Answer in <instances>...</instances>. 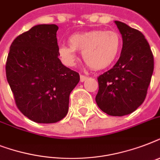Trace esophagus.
I'll return each mask as SVG.
<instances>
[{"instance_id":"34e87169","label":"esophagus","mask_w":160,"mask_h":160,"mask_svg":"<svg viewBox=\"0 0 160 160\" xmlns=\"http://www.w3.org/2000/svg\"><path fill=\"white\" fill-rule=\"evenodd\" d=\"M87 79H88L87 76H85V75H80V81H81V82H84V81L87 80Z\"/></svg>"}]
</instances>
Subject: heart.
Here are the masks:
<instances>
[{
  "instance_id": "b5f03b06",
  "label": "heart",
  "mask_w": 160,
  "mask_h": 160,
  "mask_svg": "<svg viewBox=\"0 0 160 160\" xmlns=\"http://www.w3.org/2000/svg\"><path fill=\"white\" fill-rule=\"evenodd\" d=\"M69 45L60 46L58 51L64 64L72 65L76 57L75 51H82L88 66L102 70L112 65L119 56L122 39L116 31L96 30L74 34L69 38Z\"/></svg>"
}]
</instances>
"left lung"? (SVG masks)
Wrapping results in <instances>:
<instances>
[{"instance_id": "8db88e82", "label": "left lung", "mask_w": 160, "mask_h": 160, "mask_svg": "<svg viewBox=\"0 0 160 160\" xmlns=\"http://www.w3.org/2000/svg\"><path fill=\"white\" fill-rule=\"evenodd\" d=\"M123 47L116 64L100 75L96 104L112 116L131 114L145 100L154 71V55L144 36L136 29L115 21Z\"/></svg>"}]
</instances>
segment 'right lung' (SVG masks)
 Instances as JSON below:
<instances>
[{
	"label": "right lung",
	"instance_id": "right-lung-1",
	"mask_svg": "<svg viewBox=\"0 0 160 160\" xmlns=\"http://www.w3.org/2000/svg\"><path fill=\"white\" fill-rule=\"evenodd\" d=\"M56 25H37L18 36L10 47L6 79L22 114L36 123L65 117L70 94L80 81L76 71L58 58Z\"/></svg>",
	"mask_w": 160,
	"mask_h": 160
}]
</instances>
